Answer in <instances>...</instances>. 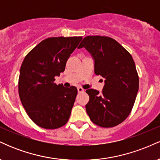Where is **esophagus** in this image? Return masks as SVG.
<instances>
[{
    "label": "esophagus",
    "mask_w": 160,
    "mask_h": 160,
    "mask_svg": "<svg viewBox=\"0 0 160 160\" xmlns=\"http://www.w3.org/2000/svg\"><path fill=\"white\" fill-rule=\"evenodd\" d=\"M78 92H79V93H80V92H84V89H82V88H81V87H78Z\"/></svg>",
    "instance_id": "34e87169"
}]
</instances>
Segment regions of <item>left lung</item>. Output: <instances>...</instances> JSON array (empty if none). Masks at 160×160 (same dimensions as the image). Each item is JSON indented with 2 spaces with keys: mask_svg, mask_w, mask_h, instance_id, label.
Wrapping results in <instances>:
<instances>
[{
  "mask_svg": "<svg viewBox=\"0 0 160 160\" xmlns=\"http://www.w3.org/2000/svg\"><path fill=\"white\" fill-rule=\"evenodd\" d=\"M86 48L95 61V74L105 79L102 93L87 89L86 105L92 122L101 127L117 126L131 113L139 87L138 74L131 54L117 40L105 36H87L78 49Z\"/></svg>",
  "mask_w": 160,
  "mask_h": 160,
  "instance_id": "1",
  "label": "left lung"
}]
</instances>
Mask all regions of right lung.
Masks as SVG:
<instances>
[{"label":"right lung","instance_id":"right-lung-1","mask_svg":"<svg viewBox=\"0 0 160 160\" xmlns=\"http://www.w3.org/2000/svg\"><path fill=\"white\" fill-rule=\"evenodd\" d=\"M82 37H57L42 40L24 58L19 94L31 120L40 127L55 129L67 123L78 89L55 83Z\"/></svg>","mask_w":160,"mask_h":160}]
</instances>
